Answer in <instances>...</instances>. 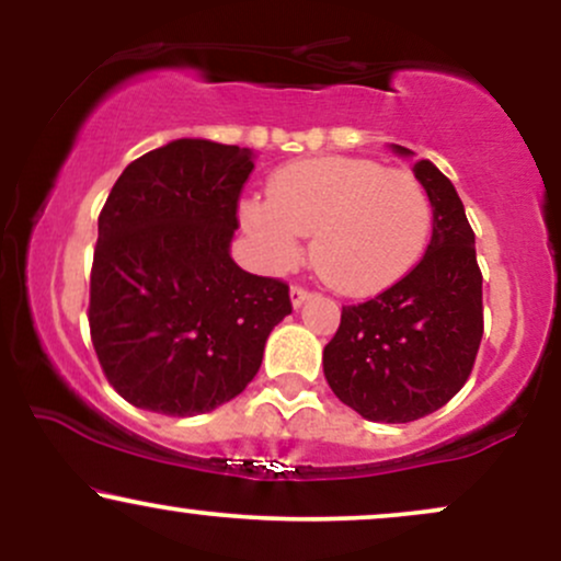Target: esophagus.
<instances>
[{
	"instance_id": "esophagus-1",
	"label": "esophagus",
	"mask_w": 561,
	"mask_h": 561,
	"mask_svg": "<svg viewBox=\"0 0 561 561\" xmlns=\"http://www.w3.org/2000/svg\"><path fill=\"white\" fill-rule=\"evenodd\" d=\"M308 298H311V293H308V289H302V287L289 289V302H293V308H300Z\"/></svg>"
}]
</instances>
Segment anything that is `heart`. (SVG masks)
<instances>
[{
	"label": "heart",
	"mask_w": 561,
	"mask_h": 561,
	"mask_svg": "<svg viewBox=\"0 0 561 561\" xmlns=\"http://www.w3.org/2000/svg\"><path fill=\"white\" fill-rule=\"evenodd\" d=\"M261 266L289 272L311 237L317 272L337 293L369 298L401 282L427 248L433 208L405 171L364 158H311L282 165L268 199L244 197L237 208Z\"/></svg>",
	"instance_id": "obj_1"
}]
</instances>
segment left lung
<instances>
[{
	"mask_svg": "<svg viewBox=\"0 0 561 561\" xmlns=\"http://www.w3.org/2000/svg\"><path fill=\"white\" fill-rule=\"evenodd\" d=\"M390 150L414 158L401 145ZM414 176L433 205L427 253L377 298L345 306L324 347L332 392L369 422H414L446 405L467 382L482 340V274L465 205L430 160L414 163Z\"/></svg>",
	"mask_w": 561,
	"mask_h": 561,
	"instance_id": "1",
	"label": "left lung"
}]
</instances>
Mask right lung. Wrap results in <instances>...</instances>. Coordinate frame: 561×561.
<instances>
[{
	"instance_id": "right-lung-1",
	"label": "right lung",
	"mask_w": 561,
	"mask_h": 561,
	"mask_svg": "<svg viewBox=\"0 0 561 561\" xmlns=\"http://www.w3.org/2000/svg\"><path fill=\"white\" fill-rule=\"evenodd\" d=\"M253 160L248 147L173 139L128 163L107 195L89 327L105 377L137 409L195 416L229 403L293 313L285 282L231 259Z\"/></svg>"
}]
</instances>
